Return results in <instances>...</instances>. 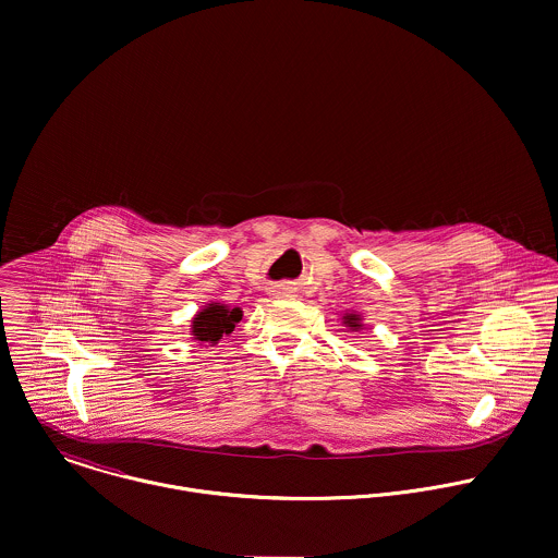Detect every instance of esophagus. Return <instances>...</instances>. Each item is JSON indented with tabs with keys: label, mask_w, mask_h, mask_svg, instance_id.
Here are the masks:
<instances>
[{
	"label": "esophagus",
	"mask_w": 558,
	"mask_h": 558,
	"mask_svg": "<svg viewBox=\"0 0 558 558\" xmlns=\"http://www.w3.org/2000/svg\"><path fill=\"white\" fill-rule=\"evenodd\" d=\"M269 291H271V295H289L293 289L287 287V284H276V287H271Z\"/></svg>",
	"instance_id": "obj_1"
}]
</instances>
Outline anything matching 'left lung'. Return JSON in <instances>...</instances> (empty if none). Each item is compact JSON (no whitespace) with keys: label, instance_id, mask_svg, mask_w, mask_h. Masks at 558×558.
<instances>
[{"label":"left lung","instance_id":"8db88e82","mask_svg":"<svg viewBox=\"0 0 558 558\" xmlns=\"http://www.w3.org/2000/svg\"><path fill=\"white\" fill-rule=\"evenodd\" d=\"M341 324L348 328V330H361L365 324H363V317H361V313H356V311H348V313H343L341 315Z\"/></svg>","mask_w":558,"mask_h":558}]
</instances>
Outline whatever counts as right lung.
Listing matches in <instances>:
<instances>
[{"label":"right lung","instance_id":"1","mask_svg":"<svg viewBox=\"0 0 558 558\" xmlns=\"http://www.w3.org/2000/svg\"><path fill=\"white\" fill-rule=\"evenodd\" d=\"M241 319H243V311L239 306L232 308L223 302H208L191 319V335L199 345L202 343L215 345L219 343L221 337L230 335Z\"/></svg>","mask_w":558,"mask_h":558}]
</instances>
